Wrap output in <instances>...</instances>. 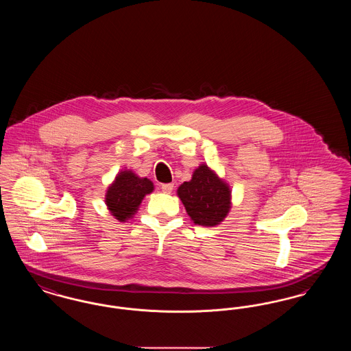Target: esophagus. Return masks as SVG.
I'll use <instances>...</instances> for the list:
<instances>
[{
    "label": "esophagus",
    "instance_id": "1",
    "mask_svg": "<svg viewBox=\"0 0 351 351\" xmlns=\"http://www.w3.org/2000/svg\"><path fill=\"white\" fill-rule=\"evenodd\" d=\"M162 191L165 192V193H171L172 192V189H173V184L168 183V184H162Z\"/></svg>",
    "mask_w": 351,
    "mask_h": 351
}]
</instances>
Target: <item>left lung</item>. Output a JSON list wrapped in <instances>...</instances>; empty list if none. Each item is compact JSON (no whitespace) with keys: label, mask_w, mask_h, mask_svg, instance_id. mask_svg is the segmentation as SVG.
Masks as SVG:
<instances>
[{"label":"left lung","mask_w":351,"mask_h":351,"mask_svg":"<svg viewBox=\"0 0 351 351\" xmlns=\"http://www.w3.org/2000/svg\"><path fill=\"white\" fill-rule=\"evenodd\" d=\"M178 196L191 219L201 226H216L232 208V191L228 183L206 165L195 169L192 179L178 188Z\"/></svg>","instance_id":"8db88e82"}]
</instances>
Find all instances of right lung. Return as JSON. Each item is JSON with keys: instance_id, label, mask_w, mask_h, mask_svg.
Segmentation results:
<instances>
[{"instance_id": "obj_1", "label": "right lung", "mask_w": 351, "mask_h": 351, "mask_svg": "<svg viewBox=\"0 0 351 351\" xmlns=\"http://www.w3.org/2000/svg\"><path fill=\"white\" fill-rule=\"evenodd\" d=\"M154 191V184L147 178H139L130 169L121 171L109 185L105 204L119 222L133 217L146 195Z\"/></svg>"}]
</instances>
